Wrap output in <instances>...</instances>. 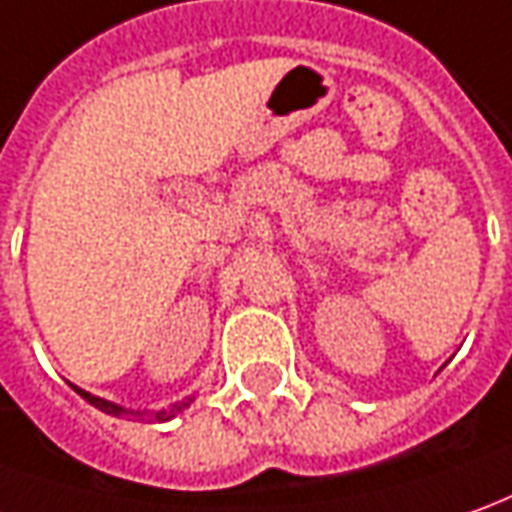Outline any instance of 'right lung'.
Masks as SVG:
<instances>
[{"label": "right lung", "instance_id": "add662e5", "mask_svg": "<svg viewBox=\"0 0 512 512\" xmlns=\"http://www.w3.org/2000/svg\"><path fill=\"white\" fill-rule=\"evenodd\" d=\"M80 396L86 398L88 404H94L97 410L108 412V415H130V418H142V412H130V410H122V407H116V404H111V401H105V398H97L91 396V393H86V390H80V387H74ZM183 407H189V401H178V404H172L169 410H158L155 412V421H169V418H175L178 412L183 410Z\"/></svg>", "mask_w": 512, "mask_h": 512}]
</instances>
